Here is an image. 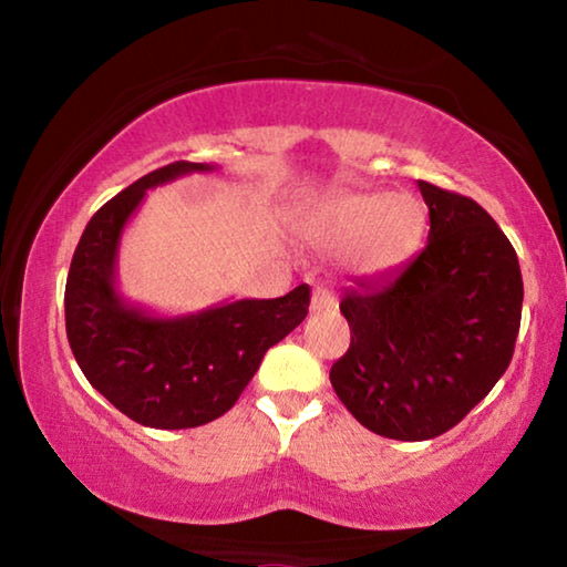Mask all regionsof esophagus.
I'll use <instances>...</instances> for the list:
<instances>
[{
  "mask_svg": "<svg viewBox=\"0 0 567 567\" xmlns=\"http://www.w3.org/2000/svg\"><path fill=\"white\" fill-rule=\"evenodd\" d=\"M334 305H338V300H334V295L328 290V287H315L312 302H310V310H312V312L332 310Z\"/></svg>",
  "mask_w": 567,
  "mask_h": 567,
  "instance_id": "obj_1",
  "label": "esophagus"
}]
</instances>
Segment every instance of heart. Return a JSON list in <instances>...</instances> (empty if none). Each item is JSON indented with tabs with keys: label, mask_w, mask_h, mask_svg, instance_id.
<instances>
[{
	"label": "heart",
	"mask_w": 567,
	"mask_h": 567,
	"mask_svg": "<svg viewBox=\"0 0 567 567\" xmlns=\"http://www.w3.org/2000/svg\"><path fill=\"white\" fill-rule=\"evenodd\" d=\"M305 233L324 249L354 245V267L364 275L385 272L405 260L422 233V207L412 197L338 195L315 205Z\"/></svg>",
	"instance_id": "1"
}]
</instances>
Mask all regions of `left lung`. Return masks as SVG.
Listing matches in <instances>:
<instances>
[{
	"label": "left lung",
	"instance_id": "obj_1",
	"mask_svg": "<svg viewBox=\"0 0 567 567\" xmlns=\"http://www.w3.org/2000/svg\"><path fill=\"white\" fill-rule=\"evenodd\" d=\"M430 209L422 252L344 292L350 350L330 382L372 433L420 443L447 433L513 360L523 275L511 239L475 199L417 179Z\"/></svg>",
	"mask_w": 567,
	"mask_h": 567
}]
</instances>
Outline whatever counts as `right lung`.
<instances>
[{
  "mask_svg": "<svg viewBox=\"0 0 567 567\" xmlns=\"http://www.w3.org/2000/svg\"><path fill=\"white\" fill-rule=\"evenodd\" d=\"M172 162L100 207L74 249L64 287L66 340L90 385L130 420L157 430L213 422L235 405L265 352L305 320L310 287L275 300H235L203 312L157 318L117 292V249L147 189L215 172Z\"/></svg>",
  "mask_w": 567,
  "mask_h": 567,
  "instance_id": "add662e5",
  "label": "right lung"
}]
</instances>
